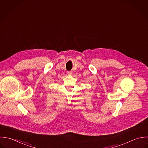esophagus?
Instances as JSON below:
<instances>
[{"label":"esophagus","instance_id":"34e87169","mask_svg":"<svg viewBox=\"0 0 148 148\" xmlns=\"http://www.w3.org/2000/svg\"><path fill=\"white\" fill-rule=\"evenodd\" d=\"M67 74L69 75H71L72 74V71H67Z\"/></svg>","mask_w":148,"mask_h":148}]
</instances>
